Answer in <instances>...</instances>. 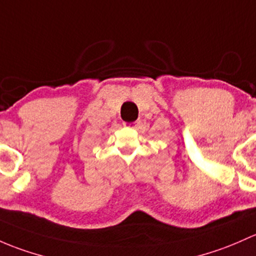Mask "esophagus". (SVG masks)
Instances as JSON below:
<instances>
[{
    "mask_svg": "<svg viewBox=\"0 0 256 256\" xmlns=\"http://www.w3.org/2000/svg\"><path fill=\"white\" fill-rule=\"evenodd\" d=\"M124 125L128 126V128H136L138 125V122L137 121H135V122H124Z\"/></svg>",
    "mask_w": 256,
    "mask_h": 256,
    "instance_id": "1",
    "label": "esophagus"
}]
</instances>
